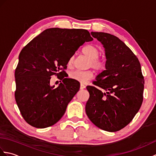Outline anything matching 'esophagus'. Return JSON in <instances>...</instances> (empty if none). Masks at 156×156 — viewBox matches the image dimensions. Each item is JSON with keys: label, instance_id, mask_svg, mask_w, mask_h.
Listing matches in <instances>:
<instances>
[{"label": "esophagus", "instance_id": "1", "mask_svg": "<svg viewBox=\"0 0 156 156\" xmlns=\"http://www.w3.org/2000/svg\"><path fill=\"white\" fill-rule=\"evenodd\" d=\"M86 88V87H85V85H84V84H80V88L81 89V90H82V89H84Z\"/></svg>", "mask_w": 156, "mask_h": 156}]
</instances>
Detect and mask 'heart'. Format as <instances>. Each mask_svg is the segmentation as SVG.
<instances>
[{
    "label": "heart",
    "mask_w": 156,
    "mask_h": 156,
    "mask_svg": "<svg viewBox=\"0 0 156 156\" xmlns=\"http://www.w3.org/2000/svg\"><path fill=\"white\" fill-rule=\"evenodd\" d=\"M82 52L90 59V61L88 62V67H92L97 71L103 70L106 66V62L105 59L99 57L100 50L97 46L94 45H88L83 48ZM73 62H74V57L71 56L68 59V65L71 66ZM93 77L94 74L91 70H74L69 73V78L80 83H86Z\"/></svg>",
    "instance_id": "heart-1"
}]
</instances>
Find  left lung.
I'll list each match as a JSON object with an SVG mask.
<instances>
[{
  "label": "left lung",
  "mask_w": 156,
  "mask_h": 156,
  "mask_svg": "<svg viewBox=\"0 0 156 156\" xmlns=\"http://www.w3.org/2000/svg\"><path fill=\"white\" fill-rule=\"evenodd\" d=\"M103 44L107 57L106 69L99 74L94 85L87 87L90 94L86 105L89 119L102 130L115 132L130 122L144 100V78L137 56L116 36L91 32Z\"/></svg>",
  "instance_id": "obj_1"
}]
</instances>
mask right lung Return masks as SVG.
<instances>
[{"mask_svg": "<svg viewBox=\"0 0 156 156\" xmlns=\"http://www.w3.org/2000/svg\"><path fill=\"white\" fill-rule=\"evenodd\" d=\"M92 40L86 29L50 28L22 49L15 72V97L28 124L48 127L64 115L80 88L78 82L65 78L66 65L81 45ZM51 75L62 80L57 88L50 86Z\"/></svg>", "mask_w": 156, "mask_h": 156, "instance_id": "obj_1", "label": "right lung"}]
</instances>
